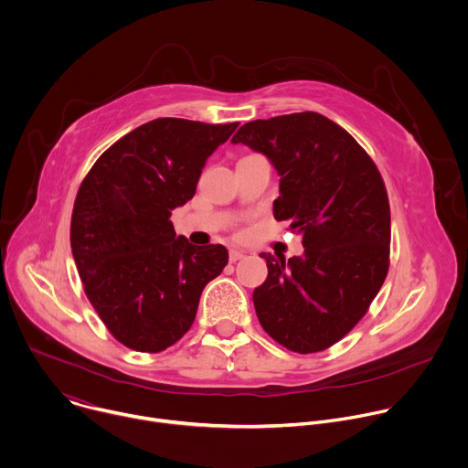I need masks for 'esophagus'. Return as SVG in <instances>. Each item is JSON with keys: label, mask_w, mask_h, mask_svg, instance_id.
Segmentation results:
<instances>
[{"label": "esophagus", "mask_w": 468, "mask_h": 468, "mask_svg": "<svg viewBox=\"0 0 468 468\" xmlns=\"http://www.w3.org/2000/svg\"><path fill=\"white\" fill-rule=\"evenodd\" d=\"M241 258H245V254L241 252V250H236V249H232L230 252H229V260L232 261V263H236L238 260H241Z\"/></svg>", "instance_id": "esophagus-1"}]
</instances>
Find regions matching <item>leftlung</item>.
Here are the masks:
<instances>
[{
    "label": "left lung",
    "mask_w": 468,
    "mask_h": 468,
    "mask_svg": "<svg viewBox=\"0 0 468 468\" xmlns=\"http://www.w3.org/2000/svg\"><path fill=\"white\" fill-rule=\"evenodd\" d=\"M280 176L272 212L302 234L303 254L267 261L252 300L261 327L296 353L322 351L366 314L389 265V203L360 144L313 112L243 124L232 137Z\"/></svg>",
    "instance_id": "8db88e82"
}]
</instances>
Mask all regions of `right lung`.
Here are the masks:
<instances>
[{"instance_id":"add662e5","label":"right lung","mask_w":468,"mask_h":468,"mask_svg":"<svg viewBox=\"0 0 468 468\" xmlns=\"http://www.w3.org/2000/svg\"><path fill=\"white\" fill-rule=\"evenodd\" d=\"M238 124L155 119L108 148L80 185L73 258L91 305L126 347L159 353L176 344L229 263L223 245L176 236L170 216L194 197L207 159Z\"/></svg>"}]
</instances>
